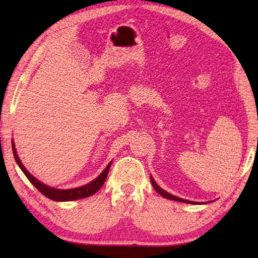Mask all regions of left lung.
I'll return each instance as SVG.
<instances>
[{"label": "left lung", "instance_id": "obj_1", "mask_svg": "<svg viewBox=\"0 0 258 258\" xmlns=\"http://www.w3.org/2000/svg\"><path fill=\"white\" fill-rule=\"evenodd\" d=\"M151 182H152L153 187H154V189L157 191V193L160 194V195H162L163 197H165V199L172 200V201H176V202L187 203V204H201V203H197V202H191V201H187V200H183V199H179V197H177V196H175V195L169 194L168 191H166V190H164L163 188H161L160 186H158V185L156 184V182H155V180H154V178H153L152 176H151Z\"/></svg>", "mask_w": 258, "mask_h": 258}]
</instances>
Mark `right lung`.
Returning <instances> with one entry per match:
<instances>
[{"instance_id": "obj_1", "label": "right lung", "mask_w": 258, "mask_h": 258, "mask_svg": "<svg viewBox=\"0 0 258 258\" xmlns=\"http://www.w3.org/2000/svg\"><path fill=\"white\" fill-rule=\"evenodd\" d=\"M12 150H13V155L15 158V162L18 165L20 166V168L22 169V172L24 173L25 176L27 177V179L35 186V187L41 191V193L46 196L47 199H50L52 201H56V202H70V201H75V200H81V199H85V197H89L93 194H95L96 191L100 189L104 182L106 180L107 174L109 171V167L112 165V161L107 164V166L104 168V171L98 175V176L93 179L92 182H90L89 184L80 186V187H75V188H70V189H58L55 187H51V186L45 185L44 183H42L41 180H38L36 177L33 176V175L27 171V169L24 167L23 164H22L20 157L16 153V149H15V144L14 141H12Z\"/></svg>"}]
</instances>
